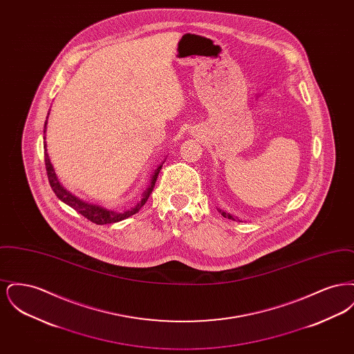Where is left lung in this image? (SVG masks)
I'll list each match as a JSON object with an SVG mask.
<instances>
[{"mask_svg": "<svg viewBox=\"0 0 354 354\" xmlns=\"http://www.w3.org/2000/svg\"><path fill=\"white\" fill-rule=\"evenodd\" d=\"M220 212H221V215H223V216H224V218H227V219L237 220V219H236V218H234V216H232V215H230V214H227V212H223V211H220Z\"/></svg>", "mask_w": 354, "mask_h": 354, "instance_id": "left-lung-1", "label": "left lung"}]
</instances>
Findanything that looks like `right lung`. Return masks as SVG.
<instances>
[{"mask_svg": "<svg viewBox=\"0 0 354 354\" xmlns=\"http://www.w3.org/2000/svg\"><path fill=\"white\" fill-rule=\"evenodd\" d=\"M44 133H46V122H45V130H44ZM44 149H45V166H46V172H48V179H49L51 189L54 191V194L57 195V198H58L59 201L66 203L71 208H74L78 214H81L86 219L90 220V221H93V223H95V224H100V225H102V224H110V223H117V221L127 219V218H130V216H133L134 214H136V212L145 205V203L147 202V199H149V196H150V194H151L152 189H153V187H155V182H156V179H158L159 171L162 169V166H163V163H162L158 169H155V172H153V175H152L151 183L149 185V188L145 191L142 201L138 203L134 208H131V209H129V211H126V212L117 214V212H114V211H110V209L103 208L101 205L84 202V201L78 199L77 196L71 195L68 191H66V189L61 185V183L58 182V179H57V176H55V172H54L53 166H51L49 155L46 153V143L44 145Z\"/></svg>", "mask_w": 354, "mask_h": 354, "instance_id": "1", "label": "right lung"}]
</instances>
